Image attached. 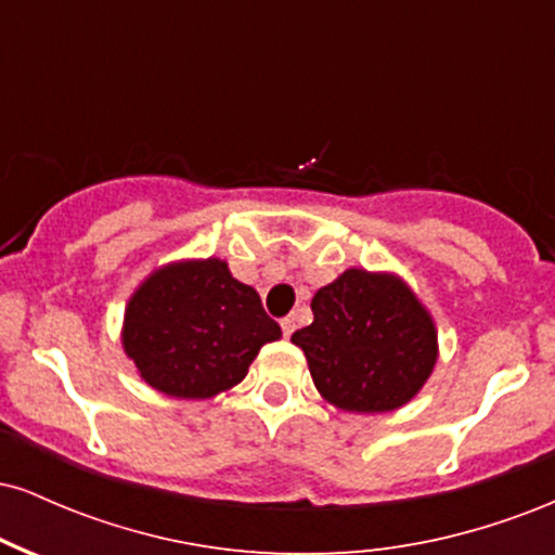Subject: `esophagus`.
I'll return each mask as SVG.
<instances>
[{"label":"esophagus","mask_w":555,"mask_h":555,"mask_svg":"<svg viewBox=\"0 0 555 555\" xmlns=\"http://www.w3.org/2000/svg\"><path fill=\"white\" fill-rule=\"evenodd\" d=\"M295 328H297V318H295V315H286L284 321H282V331H284V336H292V334H295Z\"/></svg>","instance_id":"1"}]
</instances>
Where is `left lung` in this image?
Segmentation results:
<instances>
[{
  "label": "left lung",
  "mask_w": 555,
  "mask_h": 555,
  "mask_svg": "<svg viewBox=\"0 0 555 555\" xmlns=\"http://www.w3.org/2000/svg\"><path fill=\"white\" fill-rule=\"evenodd\" d=\"M313 323L292 334L313 384L344 412H393L423 391L438 362L430 310L397 271L347 269L315 292Z\"/></svg>",
  "instance_id": "obj_1"
}]
</instances>
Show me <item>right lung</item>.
<instances>
[{"instance_id":"right-lung-1","label":"right lung","mask_w":555,"mask_h":555,"mask_svg":"<svg viewBox=\"0 0 555 555\" xmlns=\"http://www.w3.org/2000/svg\"><path fill=\"white\" fill-rule=\"evenodd\" d=\"M122 349L140 378L175 399H211L250 371L260 347L282 339L258 292L221 258L156 266L125 305Z\"/></svg>"}]
</instances>
